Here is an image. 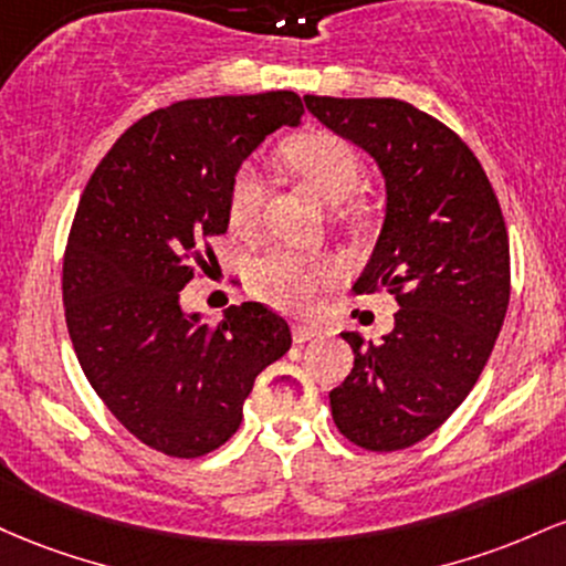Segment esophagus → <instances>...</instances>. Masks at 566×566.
Wrapping results in <instances>:
<instances>
[{"mask_svg":"<svg viewBox=\"0 0 566 566\" xmlns=\"http://www.w3.org/2000/svg\"><path fill=\"white\" fill-rule=\"evenodd\" d=\"M315 336H321V328H317V326H310V323H300V326L294 328V339H296V342L315 339Z\"/></svg>","mask_w":566,"mask_h":566,"instance_id":"esophagus-1","label":"esophagus"}]
</instances>
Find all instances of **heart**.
<instances>
[{
	"label": "heart",
	"mask_w": 566,
	"mask_h": 566,
	"mask_svg": "<svg viewBox=\"0 0 566 566\" xmlns=\"http://www.w3.org/2000/svg\"><path fill=\"white\" fill-rule=\"evenodd\" d=\"M281 160L302 176L323 200L339 206L350 200L360 187V160L355 149L339 136L326 130H310L289 138L281 146ZM262 179L253 165H240L227 189V216L230 224L245 230L256 221L262 208ZM339 266L332 259L310 256L294 249H270L251 266L256 289L272 304L283 310L304 313L313 307L317 289L332 283Z\"/></svg>",
	"instance_id": "heart-1"
}]
</instances>
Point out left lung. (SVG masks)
<instances>
[{"label":"left lung","mask_w":566,"mask_h":566,"mask_svg":"<svg viewBox=\"0 0 566 566\" xmlns=\"http://www.w3.org/2000/svg\"><path fill=\"white\" fill-rule=\"evenodd\" d=\"M336 136L368 151L387 213L355 294L396 296L392 332H345L355 364L328 392L339 433L368 452L415 447L479 382L511 300V251L497 195L468 144L398 98L304 95Z\"/></svg>","instance_id":"left-lung-1"}]
</instances>
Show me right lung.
<instances>
[{
  "mask_svg": "<svg viewBox=\"0 0 566 566\" xmlns=\"http://www.w3.org/2000/svg\"><path fill=\"white\" fill-rule=\"evenodd\" d=\"M302 114L291 91L179 101L130 125L82 192L63 253L69 336L101 401L155 452L192 460L230 441L256 377L291 347L266 304L202 323L181 289L227 232L234 170Z\"/></svg>",
  "mask_w": 566,
  "mask_h": 566,
  "instance_id": "1",
  "label": "right lung"
}]
</instances>
